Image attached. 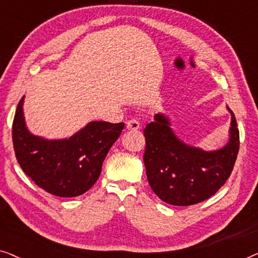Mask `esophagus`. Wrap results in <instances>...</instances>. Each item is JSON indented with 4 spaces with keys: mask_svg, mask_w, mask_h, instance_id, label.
I'll return each mask as SVG.
<instances>
[{
    "mask_svg": "<svg viewBox=\"0 0 258 258\" xmlns=\"http://www.w3.org/2000/svg\"><path fill=\"white\" fill-rule=\"evenodd\" d=\"M125 126L126 129L129 130H139L141 125L139 121H136V119H129V121L125 123Z\"/></svg>",
    "mask_w": 258,
    "mask_h": 258,
    "instance_id": "obj_1",
    "label": "esophagus"
}]
</instances>
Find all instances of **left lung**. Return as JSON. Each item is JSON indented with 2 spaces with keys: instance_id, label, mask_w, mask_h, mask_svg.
<instances>
[{
  "instance_id": "left-lung-1",
  "label": "left lung",
  "mask_w": 258,
  "mask_h": 258,
  "mask_svg": "<svg viewBox=\"0 0 258 258\" xmlns=\"http://www.w3.org/2000/svg\"><path fill=\"white\" fill-rule=\"evenodd\" d=\"M229 140L217 150H203L179 140L168 116L158 112L144 129V165L148 182L158 199L186 207L216 194L230 176L239 149V132L234 112Z\"/></svg>"
}]
</instances>
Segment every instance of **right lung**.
Here are the masks:
<instances>
[{
	"label": "right lung",
	"mask_w": 258,
	"mask_h": 258,
	"mask_svg": "<svg viewBox=\"0 0 258 258\" xmlns=\"http://www.w3.org/2000/svg\"><path fill=\"white\" fill-rule=\"evenodd\" d=\"M23 102L24 96L13 122L14 150L22 170L51 195L76 197L88 191L124 123L91 121L68 139L47 140L27 128Z\"/></svg>",
	"instance_id": "add662e5"
}]
</instances>
